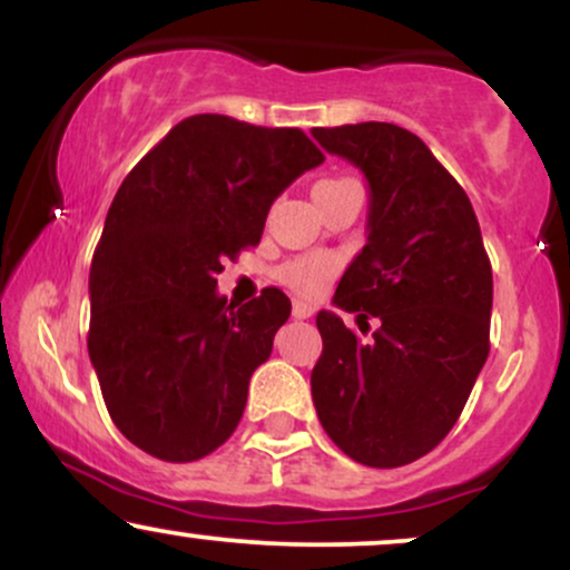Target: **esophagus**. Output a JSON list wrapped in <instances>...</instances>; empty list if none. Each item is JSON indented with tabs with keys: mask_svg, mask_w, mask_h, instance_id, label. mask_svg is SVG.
Returning <instances> with one entry per match:
<instances>
[{
	"mask_svg": "<svg viewBox=\"0 0 570 570\" xmlns=\"http://www.w3.org/2000/svg\"><path fill=\"white\" fill-rule=\"evenodd\" d=\"M292 316L294 318H311L313 316V305H307L305 299H294Z\"/></svg>",
	"mask_w": 570,
	"mask_h": 570,
	"instance_id": "34e87169",
	"label": "esophagus"
}]
</instances>
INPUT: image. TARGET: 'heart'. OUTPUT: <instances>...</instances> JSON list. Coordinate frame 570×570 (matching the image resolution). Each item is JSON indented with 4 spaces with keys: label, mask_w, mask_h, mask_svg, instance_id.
Listing matches in <instances>:
<instances>
[{
    "label": "heart",
    "mask_w": 570,
    "mask_h": 570,
    "mask_svg": "<svg viewBox=\"0 0 570 570\" xmlns=\"http://www.w3.org/2000/svg\"><path fill=\"white\" fill-rule=\"evenodd\" d=\"M335 181H343V179H324L318 181L316 187L335 185ZM335 271H337L335 257H330V254H307V257H297L292 259V263L281 265L278 278L299 294H318L326 286V281L335 276Z\"/></svg>",
    "instance_id": "obj_1"
}]
</instances>
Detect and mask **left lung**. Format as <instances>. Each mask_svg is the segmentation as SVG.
Returning <instances> with one entry per match:
<instances>
[{
	"label": "left lung",
	"mask_w": 570,
	"mask_h": 570,
	"mask_svg": "<svg viewBox=\"0 0 570 570\" xmlns=\"http://www.w3.org/2000/svg\"><path fill=\"white\" fill-rule=\"evenodd\" d=\"M370 185L367 244L332 305L367 318V340L332 311L316 316L324 351L311 372L330 440L353 461L396 469L455 426L490 351L493 271L469 195L431 149L394 122L313 128Z\"/></svg>",
	"instance_id": "8db88e82"
}]
</instances>
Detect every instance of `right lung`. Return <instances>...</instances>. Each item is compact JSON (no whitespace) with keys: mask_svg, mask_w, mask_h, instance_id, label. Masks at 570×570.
<instances>
[{"mask_svg":"<svg viewBox=\"0 0 570 570\" xmlns=\"http://www.w3.org/2000/svg\"><path fill=\"white\" fill-rule=\"evenodd\" d=\"M322 163L299 128L193 115L117 189L90 265L88 353L115 426L144 453L187 463L230 440L292 303L265 289L235 307L217 273Z\"/></svg>","mask_w":570,"mask_h":570,"instance_id":"1","label":"right lung"}]
</instances>
